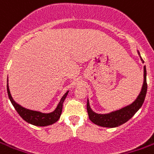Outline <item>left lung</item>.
Returning a JSON list of instances; mask_svg holds the SVG:
<instances>
[{
  "label": "left lung",
  "instance_id": "left-lung-1",
  "mask_svg": "<svg viewBox=\"0 0 154 154\" xmlns=\"http://www.w3.org/2000/svg\"><path fill=\"white\" fill-rule=\"evenodd\" d=\"M137 52H138L139 56L141 57L138 51H137ZM141 60L143 61V63L144 62L143 60L142 59V57H141ZM143 70H144V80H143L142 90L137 96V99L129 105L122 108L121 109L109 113V114H97V113L94 112L92 110L90 105H89L88 99L87 110H88V117L93 123H94L99 126H103V127H110V128L117 127V126L123 125L126 121H129L130 119L137 112V110L142 107L145 97H146V94H147V71H146L145 66L143 67Z\"/></svg>",
  "mask_w": 154,
  "mask_h": 154
}]
</instances>
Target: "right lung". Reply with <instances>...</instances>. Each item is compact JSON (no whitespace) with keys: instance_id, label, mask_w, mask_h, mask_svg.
I'll use <instances>...</instances> for the list:
<instances>
[{"instance_id":"right-lung-1","label":"right lung","mask_w":154,"mask_h":154,"mask_svg":"<svg viewBox=\"0 0 154 154\" xmlns=\"http://www.w3.org/2000/svg\"><path fill=\"white\" fill-rule=\"evenodd\" d=\"M7 82H8V81H7ZM7 88L9 99L11 100L12 105L14 106L17 112L19 114L20 116L22 117L25 121H27L28 123H30V124L34 125H38V126H46V125H52V124H54L55 122H56L59 120L60 116L61 115V112H62V106H63L64 100L66 99V97L67 96L69 92V91H67L62 96V98H61L60 101L58 103L57 107L55 108V109L53 112L47 113L46 114V113H42L39 112V111L28 109L26 108L21 106L20 104L16 103L12 99L10 90H9L8 83H7Z\"/></svg>"}]
</instances>
